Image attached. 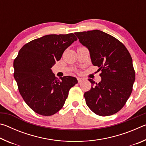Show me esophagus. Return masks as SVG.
Returning a JSON list of instances; mask_svg holds the SVG:
<instances>
[{"label": "esophagus", "instance_id": "obj_1", "mask_svg": "<svg viewBox=\"0 0 146 146\" xmlns=\"http://www.w3.org/2000/svg\"><path fill=\"white\" fill-rule=\"evenodd\" d=\"M77 80H78V83H81V82H83V81H84V78H80V77H78L77 78Z\"/></svg>", "mask_w": 146, "mask_h": 146}]
</instances>
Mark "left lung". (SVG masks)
Listing matches in <instances>:
<instances>
[{"mask_svg":"<svg viewBox=\"0 0 146 146\" xmlns=\"http://www.w3.org/2000/svg\"><path fill=\"white\" fill-rule=\"evenodd\" d=\"M75 34L90 51L93 66L101 71L100 82L88 79L92 85L84 95L86 104L99 116L115 114L126 103L135 80L130 53L114 36L98 29Z\"/></svg>","mask_w":146,"mask_h":146,"instance_id":"left-lung-1","label":"left lung"}]
</instances>
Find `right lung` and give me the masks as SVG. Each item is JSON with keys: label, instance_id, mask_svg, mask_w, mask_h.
<instances>
[{"label": "right lung", "instance_id": "1", "mask_svg": "<svg viewBox=\"0 0 146 146\" xmlns=\"http://www.w3.org/2000/svg\"><path fill=\"white\" fill-rule=\"evenodd\" d=\"M77 40L73 33L48 35L26 44L13 62L14 78L24 100L35 112L51 116L63 107L75 77L58 80L51 68Z\"/></svg>", "mask_w": 146, "mask_h": 146}]
</instances>
